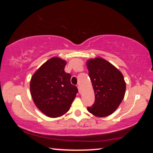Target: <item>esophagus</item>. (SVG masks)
<instances>
[{
    "label": "esophagus",
    "instance_id": "34e87169",
    "mask_svg": "<svg viewBox=\"0 0 153 153\" xmlns=\"http://www.w3.org/2000/svg\"><path fill=\"white\" fill-rule=\"evenodd\" d=\"M77 88H78V90H79V93H81V87H80V85H78V86H77Z\"/></svg>",
    "mask_w": 153,
    "mask_h": 153
}]
</instances>
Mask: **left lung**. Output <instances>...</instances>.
Instances as JSON below:
<instances>
[{
    "mask_svg": "<svg viewBox=\"0 0 153 153\" xmlns=\"http://www.w3.org/2000/svg\"><path fill=\"white\" fill-rule=\"evenodd\" d=\"M88 75L95 93V102L88 111L94 116L106 117L114 113L125 96L126 83L118 69L101 58L88 60Z\"/></svg>",
    "mask_w": 153,
    "mask_h": 153,
    "instance_id": "8db88e82",
    "label": "left lung"
}]
</instances>
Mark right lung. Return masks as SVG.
<instances>
[{"label": "right lung", "instance_id": "obj_1", "mask_svg": "<svg viewBox=\"0 0 153 153\" xmlns=\"http://www.w3.org/2000/svg\"><path fill=\"white\" fill-rule=\"evenodd\" d=\"M66 61L53 57L33 75L30 90L33 102L43 114L57 118L66 114L78 93L70 82L71 74L65 72Z\"/></svg>", "mask_w": 153, "mask_h": 153}]
</instances>
